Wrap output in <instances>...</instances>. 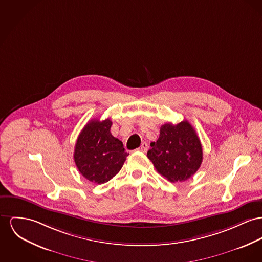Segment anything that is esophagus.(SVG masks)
<instances>
[{
	"label": "esophagus",
	"instance_id": "obj_1",
	"mask_svg": "<svg viewBox=\"0 0 262 262\" xmlns=\"http://www.w3.org/2000/svg\"><path fill=\"white\" fill-rule=\"evenodd\" d=\"M138 150L141 151V152H143V153H146V152H147V150H148V144H147L146 142L142 143V144H141V147H140Z\"/></svg>",
	"mask_w": 262,
	"mask_h": 262
}]
</instances>
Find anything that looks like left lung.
I'll return each instance as SVG.
<instances>
[{"label": "left lung", "mask_w": 262, "mask_h": 262, "mask_svg": "<svg viewBox=\"0 0 262 262\" xmlns=\"http://www.w3.org/2000/svg\"><path fill=\"white\" fill-rule=\"evenodd\" d=\"M159 174L172 183L184 182L194 174L203 162V148L192 125L187 120L161 126L156 142L147 153Z\"/></svg>", "instance_id": "1"}]
</instances>
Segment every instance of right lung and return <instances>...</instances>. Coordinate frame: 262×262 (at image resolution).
Wrapping results in <instances>:
<instances>
[{
	"label": "right lung",
	"instance_id": "right-lung-1",
	"mask_svg": "<svg viewBox=\"0 0 262 262\" xmlns=\"http://www.w3.org/2000/svg\"><path fill=\"white\" fill-rule=\"evenodd\" d=\"M112 121L91 120L80 132L74 149L75 165L86 180L95 184L110 181L122 168L126 157L123 143L112 136Z\"/></svg>",
	"mask_w": 262,
	"mask_h": 262
}]
</instances>
